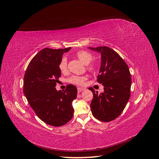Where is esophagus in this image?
Masks as SVG:
<instances>
[{
    "mask_svg": "<svg viewBox=\"0 0 159 159\" xmlns=\"http://www.w3.org/2000/svg\"><path fill=\"white\" fill-rule=\"evenodd\" d=\"M84 90H85V89H84V88H81V87L77 88V90H78V93H80V92L83 91Z\"/></svg>",
    "mask_w": 159,
    "mask_h": 159,
    "instance_id": "34e87169",
    "label": "esophagus"
}]
</instances>
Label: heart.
Returning a JSON list of instances; mask_svg holds the SVG:
<instances>
[{"mask_svg": "<svg viewBox=\"0 0 159 159\" xmlns=\"http://www.w3.org/2000/svg\"><path fill=\"white\" fill-rule=\"evenodd\" d=\"M76 57L79 58L80 61H82L84 65H87V69L90 72H95L97 70V66L96 63L91 62L93 56V54L87 51H80L75 54ZM58 67L61 72L66 73L68 70L67 67V59L66 57H62L58 65ZM87 79L86 76H72L69 79V82L72 84L77 85L83 84L84 80Z\"/></svg>", "mask_w": 159, "mask_h": 159, "instance_id": "heart-1", "label": "heart"}]
</instances>
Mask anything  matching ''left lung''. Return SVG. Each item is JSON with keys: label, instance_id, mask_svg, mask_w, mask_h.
Returning <instances> with one entry per match:
<instances>
[{"label": "left lung", "instance_id": "obj_1", "mask_svg": "<svg viewBox=\"0 0 159 159\" xmlns=\"http://www.w3.org/2000/svg\"><path fill=\"white\" fill-rule=\"evenodd\" d=\"M101 55V65L97 82L104 87L100 94L91 89L93 98L90 103L93 115L102 122H110L119 116L127 104L131 87L128 65L114 50L107 47H89Z\"/></svg>", "mask_w": 159, "mask_h": 159}]
</instances>
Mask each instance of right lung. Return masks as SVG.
<instances>
[{
  "mask_svg": "<svg viewBox=\"0 0 159 159\" xmlns=\"http://www.w3.org/2000/svg\"><path fill=\"white\" fill-rule=\"evenodd\" d=\"M70 48L41 50L31 60L24 76L23 91L30 106L40 120L54 126L66 124L74 114L72 103L76 98V87L69 84L65 91L55 88L61 75L58 65L63 53Z\"/></svg>",
  "mask_w": 159,
  "mask_h": 159,
  "instance_id": "add662e5",
  "label": "right lung"
}]
</instances>
